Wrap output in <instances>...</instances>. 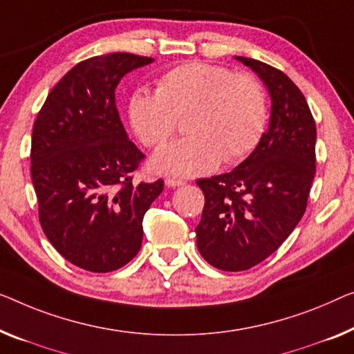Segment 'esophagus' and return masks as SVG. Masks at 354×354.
I'll use <instances>...</instances> for the list:
<instances>
[{"mask_svg":"<svg viewBox=\"0 0 354 354\" xmlns=\"http://www.w3.org/2000/svg\"><path fill=\"white\" fill-rule=\"evenodd\" d=\"M165 184L168 187H176V186H184V181H183V179H178V178H167Z\"/></svg>","mask_w":354,"mask_h":354,"instance_id":"esophagus-1","label":"esophagus"}]
</instances>
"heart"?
Wrapping results in <instances>:
<instances>
[{"mask_svg":"<svg viewBox=\"0 0 354 354\" xmlns=\"http://www.w3.org/2000/svg\"><path fill=\"white\" fill-rule=\"evenodd\" d=\"M184 115L187 136L157 152L154 167L179 176L205 175L223 159L234 163L254 151L267 127V97L250 73L205 62L173 66L156 92L130 97L131 127L147 147L165 143Z\"/></svg>","mask_w":354,"mask_h":354,"instance_id":"b5f03b06","label":"heart"}]
</instances>
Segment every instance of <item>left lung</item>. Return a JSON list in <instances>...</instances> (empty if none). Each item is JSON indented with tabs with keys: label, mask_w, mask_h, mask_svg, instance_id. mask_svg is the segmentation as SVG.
<instances>
[{
	"label": "left lung",
	"mask_w": 354,
	"mask_h": 354,
	"mask_svg": "<svg viewBox=\"0 0 354 354\" xmlns=\"http://www.w3.org/2000/svg\"><path fill=\"white\" fill-rule=\"evenodd\" d=\"M259 76L272 98L270 125L230 173L198 179L205 194L195 229L200 254L225 272L267 259L302 219L315 178L316 125L307 100L283 71L235 57Z\"/></svg>",
	"instance_id": "1"
}]
</instances>
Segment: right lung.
<instances>
[{"instance_id":"obj_1","label":"right lung","mask_w":354,"mask_h":354,"mask_svg":"<svg viewBox=\"0 0 354 354\" xmlns=\"http://www.w3.org/2000/svg\"><path fill=\"white\" fill-rule=\"evenodd\" d=\"M151 57L127 52L77 63L47 95L31 135L41 227L75 266L118 270L138 254L143 218L163 181L133 183L145 154L127 136L115 87Z\"/></svg>"}]
</instances>
